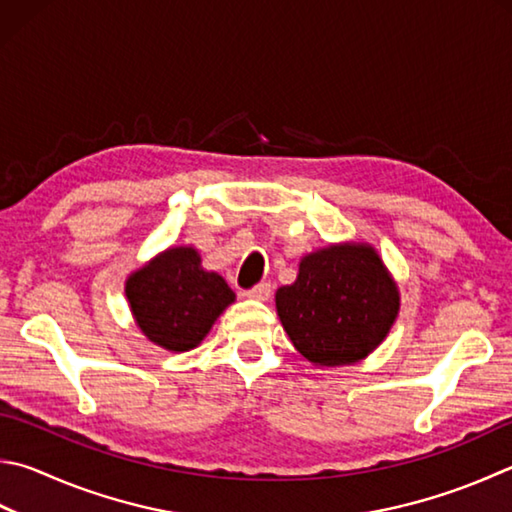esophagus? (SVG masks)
<instances>
[{"instance_id":"obj_1","label":"esophagus","mask_w":512,"mask_h":512,"mask_svg":"<svg viewBox=\"0 0 512 512\" xmlns=\"http://www.w3.org/2000/svg\"><path fill=\"white\" fill-rule=\"evenodd\" d=\"M248 297H253V300H259V302H266L268 297H271V284L268 282H259L257 286L250 288V291H246Z\"/></svg>"}]
</instances>
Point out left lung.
Instances as JSON below:
<instances>
[{
  "label": "left lung",
  "mask_w": 512,
  "mask_h": 512,
  "mask_svg": "<svg viewBox=\"0 0 512 512\" xmlns=\"http://www.w3.org/2000/svg\"><path fill=\"white\" fill-rule=\"evenodd\" d=\"M275 304L293 347L313 365L338 367L383 342L398 313V288L374 248L342 244L306 255Z\"/></svg>",
  "instance_id": "left-lung-1"
}]
</instances>
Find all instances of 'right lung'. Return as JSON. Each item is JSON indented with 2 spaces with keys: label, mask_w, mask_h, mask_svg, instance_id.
<instances>
[{
  "label": "right lung",
  "mask_w": 512,
  "mask_h": 512,
  "mask_svg": "<svg viewBox=\"0 0 512 512\" xmlns=\"http://www.w3.org/2000/svg\"><path fill=\"white\" fill-rule=\"evenodd\" d=\"M129 306L147 338L170 351H188L206 338L212 324L235 302L226 280L201 268L194 248L161 253L127 280Z\"/></svg>",
  "instance_id": "add662e5"
}]
</instances>
